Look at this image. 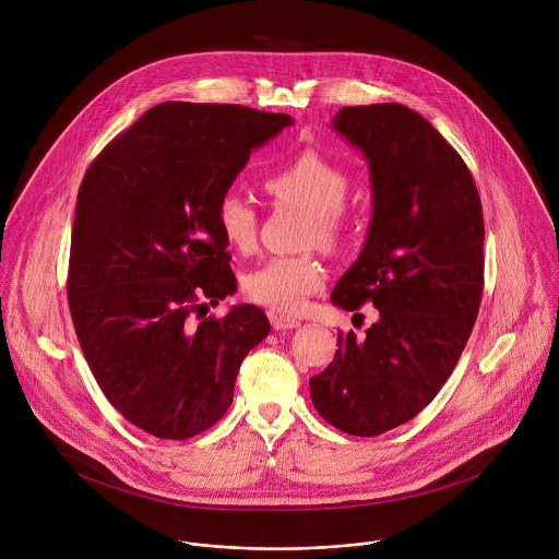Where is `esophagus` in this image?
<instances>
[{"label":"esophagus","instance_id":"obj_1","mask_svg":"<svg viewBox=\"0 0 559 559\" xmlns=\"http://www.w3.org/2000/svg\"><path fill=\"white\" fill-rule=\"evenodd\" d=\"M271 324L275 331H284V329H297L301 326V320L293 319V317H284V314H271Z\"/></svg>","mask_w":559,"mask_h":559}]
</instances>
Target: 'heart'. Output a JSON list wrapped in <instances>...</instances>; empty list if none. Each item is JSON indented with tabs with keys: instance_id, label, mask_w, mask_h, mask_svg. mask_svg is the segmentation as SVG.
Instances as JSON below:
<instances>
[{
	"instance_id": "heart-1",
	"label": "heart",
	"mask_w": 559,
	"mask_h": 559,
	"mask_svg": "<svg viewBox=\"0 0 559 559\" xmlns=\"http://www.w3.org/2000/svg\"><path fill=\"white\" fill-rule=\"evenodd\" d=\"M350 180L342 167L304 153L264 180V191L280 204H293L310 213V239L333 247L346 237L348 217L344 202ZM217 224L222 235L242 251L251 249L258 235L255 209L239 195L226 193L217 206ZM324 271L310 255H273L258 264L245 277V290L258 304L277 312L295 314L304 310L310 295L320 290Z\"/></svg>"
}]
</instances>
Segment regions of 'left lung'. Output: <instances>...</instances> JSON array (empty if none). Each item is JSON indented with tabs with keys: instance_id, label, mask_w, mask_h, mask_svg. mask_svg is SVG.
<instances>
[{
	"instance_id": "obj_1",
	"label": "left lung",
	"mask_w": 559,
	"mask_h": 559,
	"mask_svg": "<svg viewBox=\"0 0 559 559\" xmlns=\"http://www.w3.org/2000/svg\"><path fill=\"white\" fill-rule=\"evenodd\" d=\"M331 127L364 153L372 219L333 306L379 312L364 335L337 333L333 361L310 379L320 415L377 437L413 419L450 379L478 319L484 219L461 155L400 103L342 107Z\"/></svg>"
}]
</instances>
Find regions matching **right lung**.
Instances as JSON below:
<instances>
[{"label": "right lung", "mask_w": 559, "mask_h": 559, "mask_svg": "<svg viewBox=\"0 0 559 559\" xmlns=\"http://www.w3.org/2000/svg\"><path fill=\"white\" fill-rule=\"evenodd\" d=\"M293 127L286 114L167 100L87 167L78 195L69 306L107 400L159 439L211 428L235 396L247 353L271 331L237 293L217 206L249 155Z\"/></svg>", "instance_id": "1"}]
</instances>
